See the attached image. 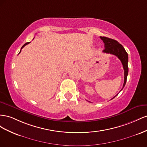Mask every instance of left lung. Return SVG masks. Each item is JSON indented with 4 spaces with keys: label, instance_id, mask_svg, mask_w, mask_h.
<instances>
[{
    "label": "left lung",
    "instance_id": "1",
    "mask_svg": "<svg viewBox=\"0 0 147 147\" xmlns=\"http://www.w3.org/2000/svg\"><path fill=\"white\" fill-rule=\"evenodd\" d=\"M101 39L105 44V49L103 50V52L107 53H110L118 57L120 61L122 63L123 66V68L124 70V81L123 86V89L127 81V76L128 75V55L127 53L125 51L123 46L120 44L118 41L116 40L108 38L107 37L100 36ZM123 89L121 90H123ZM120 90V91H121ZM118 94L116 95H118ZM116 96H115L113 98H114ZM112 98V99H113Z\"/></svg>",
    "mask_w": 147,
    "mask_h": 147
}]
</instances>
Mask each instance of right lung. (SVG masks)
<instances>
[{
	"label": "right lung",
	"instance_id": "1",
	"mask_svg": "<svg viewBox=\"0 0 147 147\" xmlns=\"http://www.w3.org/2000/svg\"><path fill=\"white\" fill-rule=\"evenodd\" d=\"M29 43H30V42H26V44H24V45H23L22 46V49H21V50H22V49H23V47H24V46H25V45H27V44H28ZM21 50H20V53L21 52Z\"/></svg>",
	"mask_w": 147,
	"mask_h": 147
}]
</instances>
